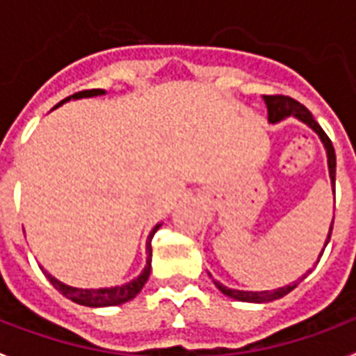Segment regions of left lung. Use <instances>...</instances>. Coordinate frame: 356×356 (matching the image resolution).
Here are the masks:
<instances>
[{"instance_id": "8db88e82", "label": "left lung", "mask_w": 356, "mask_h": 356, "mask_svg": "<svg viewBox=\"0 0 356 356\" xmlns=\"http://www.w3.org/2000/svg\"><path fill=\"white\" fill-rule=\"evenodd\" d=\"M265 102H267V110H268V121L270 123H278L282 119L293 118L300 119L302 123H306L308 127L316 130L319 138H321V142L325 143V149H327V154H329V172H330V179H332V186L336 184V153H334V145L330 142V138L327 136V132L319 127L314 115L310 113V110L302 106L298 100L291 99V97H286V95H265L263 97ZM330 235H332V226H330V232H329V237H327V243L325 246L329 244L330 241ZM325 252V248H323ZM323 256V254H319ZM214 286L218 287L224 295L227 297L235 298V300H243V302H270V300H276V298L284 297L287 295L289 291H293L297 284H293V286H286V287H280V289H275V291H238V289H229V287L222 286L220 282H214Z\"/></svg>"}]
</instances>
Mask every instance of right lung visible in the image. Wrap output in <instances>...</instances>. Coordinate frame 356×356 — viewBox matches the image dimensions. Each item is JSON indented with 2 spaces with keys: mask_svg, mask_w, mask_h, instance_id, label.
Listing matches in <instances>:
<instances>
[{
  "mask_svg": "<svg viewBox=\"0 0 356 356\" xmlns=\"http://www.w3.org/2000/svg\"><path fill=\"white\" fill-rule=\"evenodd\" d=\"M95 95H104V89H86V91H78V93L70 95L65 100H61L58 106H61L63 102L70 99H83V97H95ZM56 106V108H58ZM159 229V226L154 227L153 233L149 235V241L154 235V232ZM147 267L143 268V273L136 280L124 284V286L110 287V289H76V287H69L61 284L59 280H56L54 276H50L48 273H44L48 276V280L56 289H58L61 295H65L67 298H70L72 302H78V305L91 306V308H99V306H118L123 305V302H129L130 298H134L138 293L142 291V287L145 286V282L149 278V273H151V243L147 244Z\"/></svg>",
  "mask_w": 356,
  "mask_h": 356,
  "instance_id": "1",
  "label": "right lung"
}]
</instances>
